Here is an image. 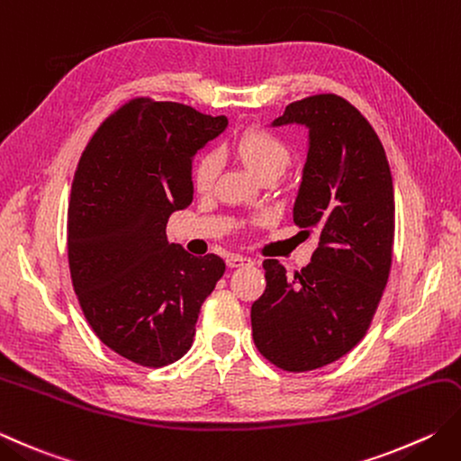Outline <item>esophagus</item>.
<instances>
[{"label":"esophagus","mask_w":461,"mask_h":461,"mask_svg":"<svg viewBox=\"0 0 461 461\" xmlns=\"http://www.w3.org/2000/svg\"><path fill=\"white\" fill-rule=\"evenodd\" d=\"M225 264H228V267H241V266H251L254 261L246 256H240V254H228V258H225Z\"/></svg>","instance_id":"esophagus-1"}]
</instances>
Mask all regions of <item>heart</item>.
I'll list each match as a JSON object with an SVG mask.
<instances>
[{
    "mask_svg": "<svg viewBox=\"0 0 461 461\" xmlns=\"http://www.w3.org/2000/svg\"><path fill=\"white\" fill-rule=\"evenodd\" d=\"M230 149L248 166L256 177L276 176L279 177L285 171L292 159V151L287 143L266 128H249L241 131L231 141ZM220 174V159L213 151H205L194 164V185L197 192H210Z\"/></svg>",
    "mask_w": 461,
    "mask_h": 461,
    "instance_id": "1",
    "label": "heart"
}]
</instances>
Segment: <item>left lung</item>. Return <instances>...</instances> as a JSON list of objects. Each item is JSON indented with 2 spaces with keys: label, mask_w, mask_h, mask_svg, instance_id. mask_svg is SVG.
Here are the masks:
<instances>
[{
  "label": "left lung",
  "mask_w": 461,
  "mask_h": 461,
  "mask_svg": "<svg viewBox=\"0 0 461 461\" xmlns=\"http://www.w3.org/2000/svg\"><path fill=\"white\" fill-rule=\"evenodd\" d=\"M294 122L310 128L294 221L320 248L294 277L277 259L264 261L251 333L267 362L300 374L346 356L372 326L392 269L395 202L382 141L348 99H297L274 125Z\"/></svg>",
  "instance_id": "left-lung-1"
}]
</instances>
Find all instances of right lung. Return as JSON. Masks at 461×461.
<instances>
[{
    "mask_svg": "<svg viewBox=\"0 0 461 461\" xmlns=\"http://www.w3.org/2000/svg\"><path fill=\"white\" fill-rule=\"evenodd\" d=\"M225 115L133 97L99 125L77 161L68 210L71 284L95 336L143 367L192 348L205 297L225 261L167 243L166 225L192 203L195 151Z\"/></svg>",
    "mask_w": 461,
    "mask_h": 461,
    "instance_id": "add662e5",
    "label": "right lung"
}]
</instances>
